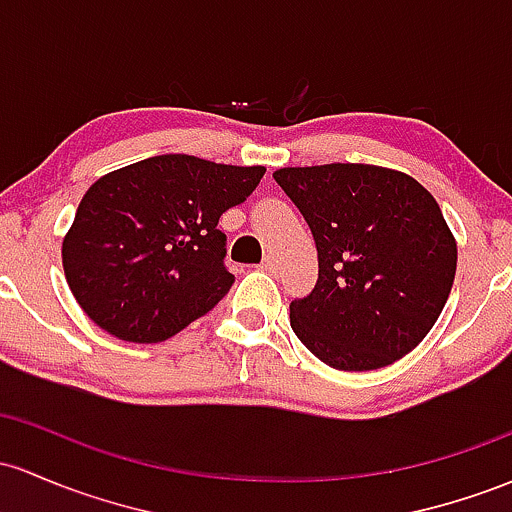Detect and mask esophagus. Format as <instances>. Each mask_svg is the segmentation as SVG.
I'll return each instance as SVG.
<instances>
[{
  "instance_id": "obj_1",
  "label": "esophagus",
  "mask_w": 512,
  "mask_h": 512,
  "mask_svg": "<svg viewBox=\"0 0 512 512\" xmlns=\"http://www.w3.org/2000/svg\"><path fill=\"white\" fill-rule=\"evenodd\" d=\"M260 267L265 269V272H269V274H277L279 272V265H277V260H274V257H265Z\"/></svg>"
}]
</instances>
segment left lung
Segmentation results:
<instances>
[{
    "label": "left lung",
    "instance_id": "obj_1",
    "mask_svg": "<svg viewBox=\"0 0 512 512\" xmlns=\"http://www.w3.org/2000/svg\"><path fill=\"white\" fill-rule=\"evenodd\" d=\"M318 250V282L291 301V328L328 367L369 372L413 350L445 308L457 243L423 184L403 172L335 162L284 167Z\"/></svg>",
    "mask_w": 512,
    "mask_h": 512
}]
</instances>
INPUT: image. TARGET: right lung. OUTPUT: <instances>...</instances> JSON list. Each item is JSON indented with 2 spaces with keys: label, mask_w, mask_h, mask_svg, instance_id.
Instances as JSON below:
<instances>
[{
  "label": "right lung",
  "mask_w": 512,
  "mask_h": 512,
  "mask_svg": "<svg viewBox=\"0 0 512 512\" xmlns=\"http://www.w3.org/2000/svg\"><path fill=\"white\" fill-rule=\"evenodd\" d=\"M262 177L265 167L157 155L97 179L63 240L82 311L128 342H162L206 316L235 282L218 218Z\"/></svg>",
  "instance_id": "obj_1"
}]
</instances>
